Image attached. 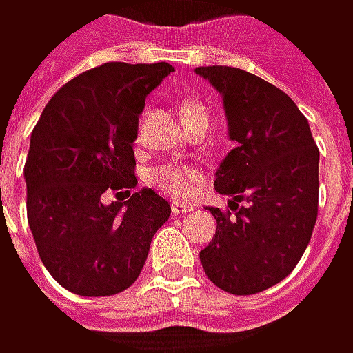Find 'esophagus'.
Segmentation results:
<instances>
[{
  "mask_svg": "<svg viewBox=\"0 0 353 353\" xmlns=\"http://www.w3.org/2000/svg\"><path fill=\"white\" fill-rule=\"evenodd\" d=\"M194 206L192 204H186V203H172L170 204V212L174 214V216H179V214H186V212H190Z\"/></svg>",
  "mask_w": 353,
  "mask_h": 353,
  "instance_id": "obj_1",
  "label": "esophagus"
}]
</instances>
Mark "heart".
Listing matches in <instances>:
<instances>
[{"label": "heart", "instance_id": "obj_1", "mask_svg": "<svg viewBox=\"0 0 353 353\" xmlns=\"http://www.w3.org/2000/svg\"><path fill=\"white\" fill-rule=\"evenodd\" d=\"M196 109H203V107L199 103H194V101H186L185 105H183V109H181V115L186 117L188 113L196 111ZM149 183L154 188H159L161 192L172 196V199L186 201L201 186L203 174H201L199 168L188 167V165L167 163V165H161V167L150 170Z\"/></svg>", "mask_w": 353, "mask_h": 353}]
</instances>
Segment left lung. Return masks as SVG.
<instances>
[{
  "label": "left lung",
  "mask_w": 353,
  "mask_h": 353,
  "mask_svg": "<svg viewBox=\"0 0 353 353\" xmlns=\"http://www.w3.org/2000/svg\"><path fill=\"white\" fill-rule=\"evenodd\" d=\"M222 95L228 137L236 141L216 170L230 212L208 206L216 234L201 252L221 290L250 296L284 280L308 246L318 216V163L306 117L272 83L236 67H196ZM246 200L244 207L237 203Z\"/></svg>",
  "instance_id": "8db88e82"
}]
</instances>
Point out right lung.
Wrapping results in <instances>:
<instances>
[{
    "mask_svg": "<svg viewBox=\"0 0 353 353\" xmlns=\"http://www.w3.org/2000/svg\"><path fill=\"white\" fill-rule=\"evenodd\" d=\"M170 71L168 63L119 61L89 69L49 99L31 132L27 221L43 266L73 294L127 290L170 216L152 188L131 194L139 115ZM111 192L117 201L107 205Z\"/></svg>",
    "mask_w": 353,
    "mask_h": 353,
    "instance_id": "add662e5",
    "label": "right lung"
}]
</instances>
